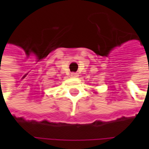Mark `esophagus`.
Listing matches in <instances>:
<instances>
[{"mask_svg": "<svg viewBox=\"0 0 149 149\" xmlns=\"http://www.w3.org/2000/svg\"><path fill=\"white\" fill-rule=\"evenodd\" d=\"M71 76H72V77H78V74H77V72H72V73H71Z\"/></svg>", "mask_w": 149, "mask_h": 149, "instance_id": "1", "label": "esophagus"}]
</instances>
